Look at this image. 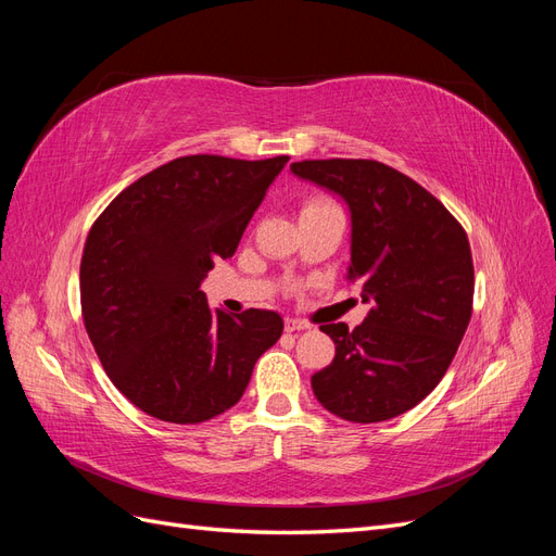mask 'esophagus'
<instances>
[{"label":"esophagus","mask_w":556,"mask_h":556,"mask_svg":"<svg viewBox=\"0 0 556 556\" xmlns=\"http://www.w3.org/2000/svg\"><path fill=\"white\" fill-rule=\"evenodd\" d=\"M311 325L308 323H304V319H296V317H288L285 319V331H304V329H308Z\"/></svg>","instance_id":"1"}]
</instances>
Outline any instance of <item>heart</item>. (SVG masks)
I'll return each instance as SVG.
<instances>
[{"mask_svg":"<svg viewBox=\"0 0 556 556\" xmlns=\"http://www.w3.org/2000/svg\"><path fill=\"white\" fill-rule=\"evenodd\" d=\"M327 204H331V201H327V199H308L304 208H308V206H327Z\"/></svg>","mask_w":556,"mask_h":556,"instance_id":"heart-1","label":"heart"}]
</instances>
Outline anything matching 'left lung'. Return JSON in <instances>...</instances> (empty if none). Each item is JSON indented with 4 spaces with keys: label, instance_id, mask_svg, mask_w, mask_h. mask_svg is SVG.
<instances>
[{
    "label": "left lung",
    "instance_id": "left-lung-1",
    "mask_svg": "<svg viewBox=\"0 0 556 556\" xmlns=\"http://www.w3.org/2000/svg\"><path fill=\"white\" fill-rule=\"evenodd\" d=\"M290 169L348 201V280L374 299L359 327H319L336 355L311 378L313 392L348 422H384L441 382L464 339L476 285L468 237L439 199L382 162L304 160Z\"/></svg>",
    "mask_w": 556,
    "mask_h": 556
}]
</instances>
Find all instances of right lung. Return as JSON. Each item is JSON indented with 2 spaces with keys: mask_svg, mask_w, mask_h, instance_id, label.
<instances>
[{
  "mask_svg": "<svg viewBox=\"0 0 556 556\" xmlns=\"http://www.w3.org/2000/svg\"><path fill=\"white\" fill-rule=\"evenodd\" d=\"M188 155L134 180L97 217L80 260V313L106 376L134 406L199 425L239 403L282 333L274 311L231 317L199 290L231 257L288 164Z\"/></svg>",
  "mask_w": 556,
  "mask_h": 556,
  "instance_id": "obj_1",
  "label": "right lung"
}]
</instances>
